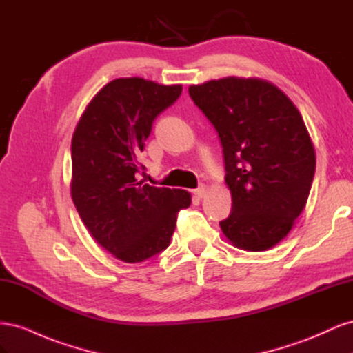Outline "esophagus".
Instances as JSON below:
<instances>
[{
	"instance_id": "esophagus-1",
	"label": "esophagus",
	"mask_w": 353,
	"mask_h": 353,
	"mask_svg": "<svg viewBox=\"0 0 353 353\" xmlns=\"http://www.w3.org/2000/svg\"><path fill=\"white\" fill-rule=\"evenodd\" d=\"M206 191H208V188H206V185H200L199 188H196L193 193H194V196L196 197H199V199H203L206 196Z\"/></svg>"
}]
</instances>
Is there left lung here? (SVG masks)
Returning <instances> with one entry per match:
<instances>
[{"label": "left lung", "instance_id": "1", "mask_svg": "<svg viewBox=\"0 0 353 353\" xmlns=\"http://www.w3.org/2000/svg\"><path fill=\"white\" fill-rule=\"evenodd\" d=\"M190 97L221 138L231 215L227 240L248 252L279 244L301 215L315 174V148L301 112L274 83L228 77L191 85Z\"/></svg>", "mask_w": 353, "mask_h": 353}]
</instances>
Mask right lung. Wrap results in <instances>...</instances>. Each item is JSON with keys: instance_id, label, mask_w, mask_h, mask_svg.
<instances>
[{"instance_id": "obj_1", "label": "right lung", "mask_w": 353, "mask_h": 353, "mask_svg": "<svg viewBox=\"0 0 353 353\" xmlns=\"http://www.w3.org/2000/svg\"><path fill=\"white\" fill-rule=\"evenodd\" d=\"M181 91L183 85L144 78L113 79L94 95L74 128L73 205L91 237L126 263L165 250L178 212L191 205L188 191L153 187L140 178V153L153 121Z\"/></svg>"}]
</instances>
